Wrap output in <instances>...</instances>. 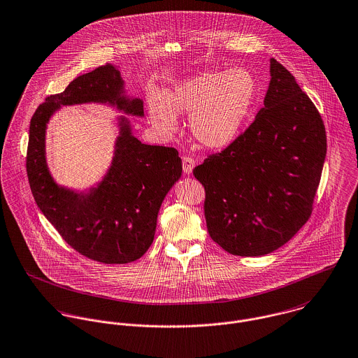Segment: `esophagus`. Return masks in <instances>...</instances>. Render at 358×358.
I'll return each mask as SVG.
<instances>
[{
  "mask_svg": "<svg viewBox=\"0 0 358 358\" xmlns=\"http://www.w3.org/2000/svg\"><path fill=\"white\" fill-rule=\"evenodd\" d=\"M182 164H183V172L186 175H192L193 168H194V159L192 157H189V155H185L182 158Z\"/></svg>",
  "mask_w": 358,
  "mask_h": 358,
  "instance_id": "esophagus-1",
  "label": "esophagus"
}]
</instances>
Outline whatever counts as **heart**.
Here are the masks:
<instances>
[{
  "label": "heart",
  "instance_id": "obj_1",
  "mask_svg": "<svg viewBox=\"0 0 358 358\" xmlns=\"http://www.w3.org/2000/svg\"><path fill=\"white\" fill-rule=\"evenodd\" d=\"M256 98L257 81L250 70H206L178 83L164 98L153 96L149 115L159 132L172 135L176 114H187L193 136L206 149L219 150L240 136Z\"/></svg>",
  "mask_w": 358,
  "mask_h": 358
}]
</instances>
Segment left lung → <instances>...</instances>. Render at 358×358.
I'll list each match as a JSON object with an SVG mask.
<instances>
[{
	"instance_id": "obj_1",
	"label": "left lung",
	"mask_w": 358,
	"mask_h": 358,
	"mask_svg": "<svg viewBox=\"0 0 358 358\" xmlns=\"http://www.w3.org/2000/svg\"><path fill=\"white\" fill-rule=\"evenodd\" d=\"M263 104L243 135L193 171L208 233L231 255H267L301 230L325 161L321 115L275 59Z\"/></svg>"
}]
</instances>
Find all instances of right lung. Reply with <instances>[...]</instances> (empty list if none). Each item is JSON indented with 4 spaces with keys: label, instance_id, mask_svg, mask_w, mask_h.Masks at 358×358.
<instances>
[{
    "label": "right lung",
    "instance_id": "1",
    "mask_svg": "<svg viewBox=\"0 0 358 358\" xmlns=\"http://www.w3.org/2000/svg\"><path fill=\"white\" fill-rule=\"evenodd\" d=\"M101 103L143 117V101L125 95L120 70L107 63L73 80L38 106L31 121L26 169L33 197L44 216L81 255L124 264L145 255L153 244L161 204L182 176L178 150L142 143L125 115L117 118L118 136L111 164L101 182L87 190L60 186L52 178L45 134L62 106Z\"/></svg>",
    "mask_w": 358,
    "mask_h": 358
}]
</instances>
